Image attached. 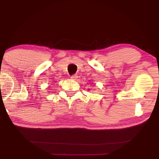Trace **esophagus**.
<instances>
[{"mask_svg":"<svg viewBox=\"0 0 159 159\" xmlns=\"http://www.w3.org/2000/svg\"><path fill=\"white\" fill-rule=\"evenodd\" d=\"M71 79L73 80H76L77 79V76L76 75H71Z\"/></svg>","mask_w":159,"mask_h":159,"instance_id":"34e87169","label":"esophagus"}]
</instances>
